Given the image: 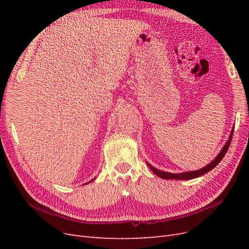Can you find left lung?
Returning a JSON list of instances; mask_svg holds the SVG:
<instances>
[{
    "label": "left lung",
    "instance_id": "obj_1",
    "mask_svg": "<svg viewBox=\"0 0 249 249\" xmlns=\"http://www.w3.org/2000/svg\"><path fill=\"white\" fill-rule=\"evenodd\" d=\"M232 133H233V127L231 131V134H230V137L228 139V141L225 142V144L223 145V147L221 148V150L219 152V154H218L213 161H211L208 165H206L205 167H202L198 170H194V171H185V172H180V173H172V172H167V171H163V170H159L157 169L156 167L152 166L149 163L146 162L147 166L150 168V170H152L156 176H158L161 178H164V179H192V178H198V177H201L205 175V173L209 172L212 170L214 167H216V165L219 163L222 158L224 157V155L227 154L228 149L230 147V144H231V138H232Z\"/></svg>",
    "mask_w": 249,
    "mask_h": 249
}]
</instances>
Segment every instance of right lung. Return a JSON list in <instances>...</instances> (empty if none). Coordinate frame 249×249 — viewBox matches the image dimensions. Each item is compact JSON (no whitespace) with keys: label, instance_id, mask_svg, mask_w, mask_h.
Segmentation results:
<instances>
[{"label":"right lung","instance_id":"add662e5","mask_svg":"<svg viewBox=\"0 0 249 249\" xmlns=\"http://www.w3.org/2000/svg\"><path fill=\"white\" fill-rule=\"evenodd\" d=\"M94 179V178H93ZM93 179H91V180H93ZM91 180H90V182H91ZM90 182H88V183H90ZM88 183H86V184H88ZM85 185V184H84Z\"/></svg>","mask_w":249,"mask_h":249}]
</instances>
